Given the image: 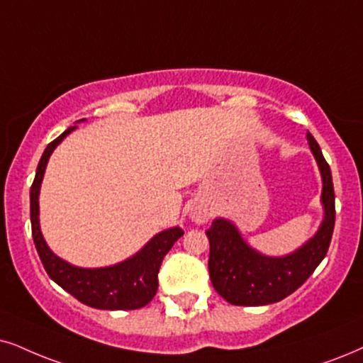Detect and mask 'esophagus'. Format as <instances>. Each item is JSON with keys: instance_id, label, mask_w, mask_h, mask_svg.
<instances>
[{"instance_id": "obj_1", "label": "esophagus", "mask_w": 363, "mask_h": 363, "mask_svg": "<svg viewBox=\"0 0 363 363\" xmlns=\"http://www.w3.org/2000/svg\"><path fill=\"white\" fill-rule=\"evenodd\" d=\"M189 218L197 224H204L209 221L211 216H209V211L203 208V206H194V208H191L189 211Z\"/></svg>"}]
</instances>
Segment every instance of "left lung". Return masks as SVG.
<instances>
[{
  "label": "left lung",
  "instance_id": "8db88e82",
  "mask_svg": "<svg viewBox=\"0 0 363 363\" xmlns=\"http://www.w3.org/2000/svg\"><path fill=\"white\" fill-rule=\"evenodd\" d=\"M310 150L322 174L323 219L318 231L298 250L284 256L256 251L229 219L216 218L206 231L209 238V278L214 290L231 305L261 306L281 301L303 284L322 263L335 226L332 172L313 135L306 134Z\"/></svg>",
  "mask_w": 363,
  "mask_h": 363
}]
</instances>
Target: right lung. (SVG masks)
<instances>
[{
    "instance_id": "right-lung-1",
    "label": "right lung",
    "mask_w": 363,
    "mask_h": 363,
    "mask_svg": "<svg viewBox=\"0 0 363 363\" xmlns=\"http://www.w3.org/2000/svg\"><path fill=\"white\" fill-rule=\"evenodd\" d=\"M82 118L79 122H84ZM77 125L67 128L62 135L50 142L36 167L35 181L30 189V218L33 241L45 272L63 290L91 308L99 310H137L149 303L157 293V274L164 256L184 235L179 226L164 229L134 256L117 264L104 268H80L62 259L50 250L40 229V189L50 155Z\"/></svg>"
}]
</instances>
